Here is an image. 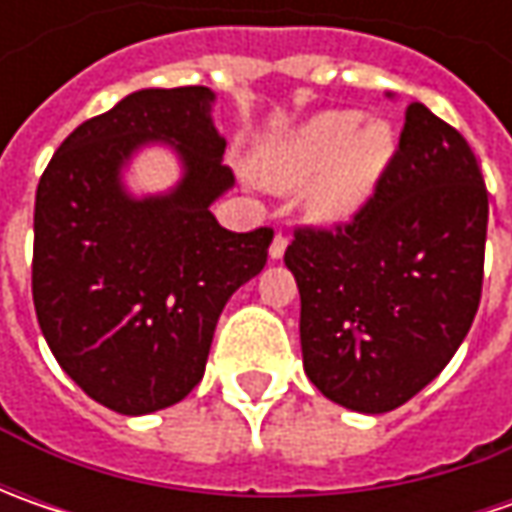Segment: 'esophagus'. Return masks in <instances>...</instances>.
<instances>
[{
  "mask_svg": "<svg viewBox=\"0 0 512 512\" xmlns=\"http://www.w3.org/2000/svg\"><path fill=\"white\" fill-rule=\"evenodd\" d=\"M287 250V236H282V233H276L273 236V242H270V259H282Z\"/></svg>",
  "mask_w": 512,
  "mask_h": 512,
  "instance_id": "obj_1",
  "label": "esophagus"
}]
</instances>
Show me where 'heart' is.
I'll return each mask as SVG.
<instances>
[{
	"label": "heart",
	"mask_w": 512,
	"mask_h": 512,
	"mask_svg": "<svg viewBox=\"0 0 512 512\" xmlns=\"http://www.w3.org/2000/svg\"><path fill=\"white\" fill-rule=\"evenodd\" d=\"M396 145L387 119L362 122L353 110H325L259 148L253 168L276 190L307 182V216L319 225H344L373 199Z\"/></svg>",
	"instance_id": "heart-1"
}]
</instances>
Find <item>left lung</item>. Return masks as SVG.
Wrapping results in <instances>:
<instances>
[{
  "label": "left lung",
  "mask_w": 512,
  "mask_h": 512,
  "mask_svg": "<svg viewBox=\"0 0 512 512\" xmlns=\"http://www.w3.org/2000/svg\"><path fill=\"white\" fill-rule=\"evenodd\" d=\"M487 187L476 153L422 102L376 196L336 230L299 227L285 265L302 296L310 382L356 413L413 399L453 359L484 279Z\"/></svg>",
  "instance_id": "8db88e82"
}]
</instances>
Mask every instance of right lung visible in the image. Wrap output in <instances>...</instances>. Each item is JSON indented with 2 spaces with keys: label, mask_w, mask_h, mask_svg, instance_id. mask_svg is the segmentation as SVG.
Instances as JSON below:
<instances>
[{
  "label": "right lung",
  "mask_w": 512,
  "mask_h": 512,
  "mask_svg": "<svg viewBox=\"0 0 512 512\" xmlns=\"http://www.w3.org/2000/svg\"><path fill=\"white\" fill-rule=\"evenodd\" d=\"M202 85L145 88L53 153L33 210V307L50 353L93 402L145 416L205 376L227 299L262 273L273 230L233 233L210 205L233 187ZM148 144L180 156L168 194L133 197L121 173Z\"/></svg>",
  "instance_id": "add662e5"
}]
</instances>
